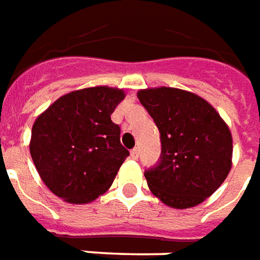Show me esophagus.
<instances>
[{
    "label": "esophagus",
    "instance_id": "esophagus-1",
    "mask_svg": "<svg viewBox=\"0 0 260 260\" xmlns=\"http://www.w3.org/2000/svg\"><path fill=\"white\" fill-rule=\"evenodd\" d=\"M130 156H132L133 159H137V158H139V148H137V147H134L133 150L130 151Z\"/></svg>",
    "mask_w": 260,
    "mask_h": 260
}]
</instances>
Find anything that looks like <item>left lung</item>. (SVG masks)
<instances>
[{
  "instance_id": "obj_1",
  "label": "left lung",
  "mask_w": 260,
  "mask_h": 260,
  "mask_svg": "<svg viewBox=\"0 0 260 260\" xmlns=\"http://www.w3.org/2000/svg\"><path fill=\"white\" fill-rule=\"evenodd\" d=\"M155 121L161 156L144 172L148 187L174 209L194 207L221 186L233 165V137L218 112L192 92L148 88L137 93Z\"/></svg>"
}]
</instances>
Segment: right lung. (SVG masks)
Instances as JSON below:
<instances>
[{
  "label": "right lung",
  "instance_id": "add662e5",
  "mask_svg": "<svg viewBox=\"0 0 260 260\" xmlns=\"http://www.w3.org/2000/svg\"><path fill=\"white\" fill-rule=\"evenodd\" d=\"M124 91L93 86L70 92L35 120L30 155L45 185L68 203L85 204L104 194L128 151L110 115Z\"/></svg>",
  "mask_w": 260,
  "mask_h": 260
}]
</instances>
